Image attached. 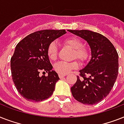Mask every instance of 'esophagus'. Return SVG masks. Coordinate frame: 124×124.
<instances>
[{"instance_id": "esophagus-1", "label": "esophagus", "mask_w": 124, "mask_h": 124, "mask_svg": "<svg viewBox=\"0 0 124 124\" xmlns=\"http://www.w3.org/2000/svg\"><path fill=\"white\" fill-rule=\"evenodd\" d=\"M65 76H66V75H63V74H58V77L60 78H62L64 77Z\"/></svg>"}]
</instances>
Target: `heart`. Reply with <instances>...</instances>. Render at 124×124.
Returning a JSON list of instances; mask_svg holds the SVG:
<instances>
[{
  "label": "heart",
  "mask_w": 124,
  "mask_h": 124,
  "mask_svg": "<svg viewBox=\"0 0 124 124\" xmlns=\"http://www.w3.org/2000/svg\"><path fill=\"white\" fill-rule=\"evenodd\" d=\"M65 44L70 46L74 49L73 58H78L82 62H86L90 57V52L88 49L82 46V42L80 39L75 37L68 38L64 40ZM58 47L56 42H53L49 45L47 48V54L49 58L51 60H54L57 56ZM79 67V64L77 60H73L72 62L59 61L54 64V69L55 71L59 74L66 75L71 71L72 70H76Z\"/></svg>",
  "instance_id": "b5f03b06"
}]
</instances>
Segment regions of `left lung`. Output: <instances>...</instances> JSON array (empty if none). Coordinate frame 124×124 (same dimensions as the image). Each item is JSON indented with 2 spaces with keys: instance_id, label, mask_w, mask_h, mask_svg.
Here are the masks:
<instances>
[{
  "instance_id": "left-lung-1",
  "label": "left lung",
  "mask_w": 124,
  "mask_h": 124,
  "mask_svg": "<svg viewBox=\"0 0 124 124\" xmlns=\"http://www.w3.org/2000/svg\"><path fill=\"white\" fill-rule=\"evenodd\" d=\"M86 40L91 58L71 91L75 100L88 105L96 104L108 96L118 73V54L111 42L101 34L89 30H68ZM89 76L87 78L86 75Z\"/></svg>"
}]
</instances>
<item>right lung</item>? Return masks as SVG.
<instances>
[{"mask_svg": "<svg viewBox=\"0 0 124 124\" xmlns=\"http://www.w3.org/2000/svg\"><path fill=\"white\" fill-rule=\"evenodd\" d=\"M65 33L64 30H41L30 34L16 45L11 58V76L18 92L26 100L40 102L52 95L60 78L52 70L47 48ZM40 72L48 75L40 77Z\"/></svg>", "mask_w": 124, "mask_h": 124, "instance_id": "1", "label": "right lung"}]
</instances>
